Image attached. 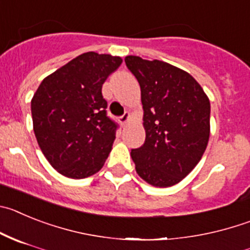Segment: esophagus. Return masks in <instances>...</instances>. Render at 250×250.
<instances>
[{
	"instance_id": "34e87169",
	"label": "esophagus",
	"mask_w": 250,
	"mask_h": 250,
	"mask_svg": "<svg viewBox=\"0 0 250 250\" xmlns=\"http://www.w3.org/2000/svg\"><path fill=\"white\" fill-rule=\"evenodd\" d=\"M129 120H130V114L129 113H125L123 116H120V119H119V121H120L123 125H126V124L129 123Z\"/></svg>"
}]
</instances>
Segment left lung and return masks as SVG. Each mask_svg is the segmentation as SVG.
Wrapping results in <instances>:
<instances>
[{
	"label": "left lung",
	"instance_id": "obj_1",
	"mask_svg": "<svg viewBox=\"0 0 250 250\" xmlns=\"http://www.w3.org/2000/svg\"><path fill=\"white\" fill-rule=\"evenodd\" d=\"M141 89L146 139L132 148L137 175L155 187H171L202 159L209 139V99L185 70L162 61L125 58Z\"/></svg>",
	"mask_w": 250,
	"mask_h": 250
}]
</instances>
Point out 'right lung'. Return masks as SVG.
Here are the masks:
<instances>
[{
    "label": "right lung",
    "instance_id": "add662e5",
    "mask_svg": "<svg viewBox=\"0 0 250 250\" xmlns=\"http://www.w3.org/2000/svg\"><path fill=\"white\" fill-rule=\"evenodd\" d=\"M123 59L88 52L42 80L31 102L37 143L54 170L85 178L104 166L118 124L106 115L102 88Z\"/></svg>",
    "mask_w": 250,
    "mask_h": 250
}]
</instances>
